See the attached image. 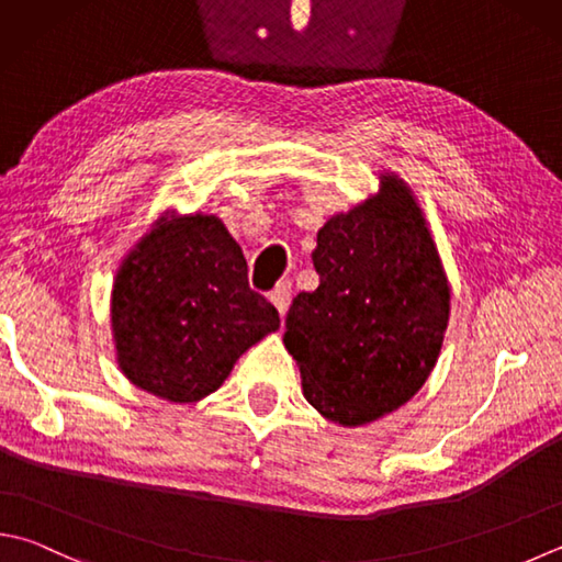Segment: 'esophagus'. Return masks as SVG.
I'll return each instance as SVG.
<instances>
[{
  "instance_id": "esophagus-1",
  "label": "esophagus",
  "mask_w": 562,
  "mask_h": 562,
  "mask_svg": "<svg viewBox=\"0 0 562 562\" xmlns=\"http://www.w3.org/2000/svg\"><path fill=\"white\" fill-rule=\"evenodd\" d=\"M291 281H281L277 289L271 291V303L277 305V311L281 313V317L285 315V311H289V305H291Z\"/></svg>"
}]
</instances>
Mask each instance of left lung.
I'll return each instance as SVG.
<instances>
[{
    "label": "left lung",
    "mask_w": 562,
    "mask_h": 562,
    "mask_svg": "<svg viewBox=\"0 0 562 562\" xmlns=\"http://www.w3.org/2000/svg\"><path fill=\"white\" fill-rule=\"evenodd\" d=\"M321 285L299 293L283 342L303 394L327 420L364 426L426 384L450 317V285L411 190L394 176L381 193L317 232Z\"/></svg>",
    "instance_id": "left-lung-1"
}]
</instances>
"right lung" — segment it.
I'll return each mask as SVG.
<instances>
[{
  "instance_id": "obj_1",
  "label": "right lung",
  "mask_w": 562,
  "mask_h": 562,
  "mask_svg": "<svg viewBox=\"0 0 562 562\" xmlns=\"http://www.w3.org/2000/svg\"><path fill=\"white\" fill-rule=\"evenodd\" d=\"M247 259L213 215L158 220L116 271L112 333L124 376L173 404L213 394L241 352L279 330Z\"/></svg>"
}]
</instances>
